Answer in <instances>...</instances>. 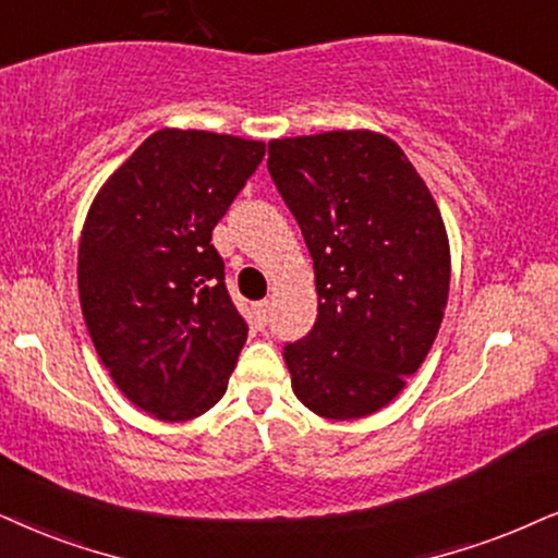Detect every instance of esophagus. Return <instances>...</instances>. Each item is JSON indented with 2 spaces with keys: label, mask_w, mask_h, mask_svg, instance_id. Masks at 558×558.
<instances>
[{
  "label": "esophagus",
  "mask_w": 558,
  "mask_h": 558,
  "mask_svg": "<svg viewBox=\"0 0 558 558\" xmlns=\"http://www.w3.org/2000/svg\"><path fill=\"white\" fill-rule=\"evenodd\" d=\"M255 319L259 327H265L267 319H270V301H259L255 306Z\"/></svg>",
  "instance_id": "1"
}]
</instances>
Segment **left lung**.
<instances>
[{"label": "left lung", "mask_w": 558, "mask_h": 558, "mask_svg": "<svg viewBox=\"0 0 558 558\" xmlns=\"http://www.w3.org/2000/svg\"><path fill=\"white\" fill-rule=\"evenodd\" d=\"M267 169L314 259L319 314L283 350L293 393L327 420L391 404L433 348L450 244L433 193L378 131L272 138Z\"/></svg>", "instance_id": "1"}]
</instances>
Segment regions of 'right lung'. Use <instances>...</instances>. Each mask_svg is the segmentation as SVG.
<instances>
[{"label":"right lung","mask_w":558,"mask_h":558,"mask_svg":"<svg viewBox=\"0 0 558 558\" xmlns=\"http://www.w3.org/2000/svg\"><path fill=\"white\" fill-rule=\"evenodd\" d=\"M263 157V141L161 129L105 180L84 218V324L123 397L151 417H201L227 393L246 324L210 231Z\"/></svg>","instance_id":"right-lung-1"}]
</instances>
